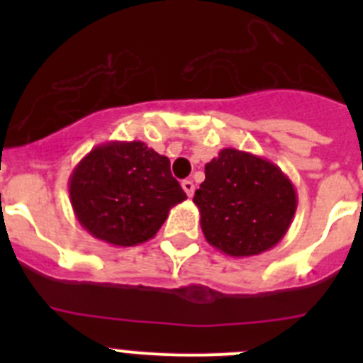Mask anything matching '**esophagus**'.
<instances>
[{
	"instance_id": "34e87169",
	"label": "esophagus",
	"mask_w": 363,
	"mask_h": 363,
	"mask_svg": "<svg viewBox=\"0 0 363 363\" xmlns=\"http://www.w3.org/2000/svg\"><path fill=\"white\" fill-rule=\"evenodd\" d=\"M182 189H184L186 195L191 199V196L195 195V182H193L191 179H186V181H182Z\"/></svg>"
}]
</instances>
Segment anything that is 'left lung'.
<instances>
[{"label":"left lung","instance_id":"left-lung-1","mask_svg":"<svg viewBox=\"0 0 363 363\" xmlns=\"http://www.w3.org/2000/svg\"><path fill=\"white\" fill-rule=\"evenodd\" d=\"M193 202L205 240L225 255L247 258L272 250L286 235L298 200L277 164L226 147L205 164Z\"/></svg>","mask_w":363,"mask_h":363}]
</instances>
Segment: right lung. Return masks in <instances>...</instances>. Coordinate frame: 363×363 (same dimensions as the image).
<instances>
[{"label":"right lung","mask_w":363,"mask_h":363,"mask_svg":"<svg viewBox=\"0 0 363 363\" xmlns=\"http://www.w3.org/2000/svg\"><path fill=\"white\" fill-rule=\"evenodd\" d=\"M68 191L82 228L117 247L147 242L170 208L188 199L172 177L170 160L140 140L91 149L73 168Z\"/></svg>","instance_id":"1"}]
</instances>
